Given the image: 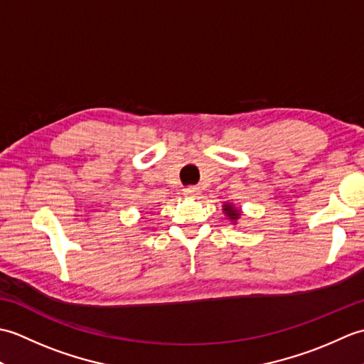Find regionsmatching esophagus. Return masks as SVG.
I'll return each instance as SVG.
<instances>
[{
  "instance_id": "34e87169",
  "label": "esophagus",
  "mask_w": 364,
  "mask_h": 364,
  "mask_svg": "<svg viewBox=\"0 0 364 364\" xmlns=\"http://www.w3.org/2000/svg\"><path fill=\"white\" fill-rule=\"evenodd\" d=\"M183 194L186 197H197L200 194V188L197 186H189L186 189H183Z\"/></svg>"
}]
</instances>
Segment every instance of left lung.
<instances>
[{"instance_id": "1", "label": "left lung", "mask_w": 364, "mask_h": 364, "mask_svg": "<svg viewBox=\"0 0 364 364\" xmlns=\"http://www.w3.org/2000/svg\"><path fill=\"white\" fill-rule=\"evenodd\" d=\"M223 211H225L227 218H228L230 220H233V222H236L239 218H241V211L236 210V208H235L233 205H231V203H225V205H223Z\"/></svg>"}]
</instances>
